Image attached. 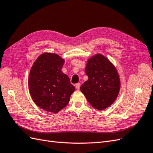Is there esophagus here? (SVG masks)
<instances>
[{
  "label": "esophagus",
  "instance_id": "34e87169",
  "mask_svg": "<svg viewBox=\"0 0 153 153\" xmlns=\"http://www.w3.org/2000/svg\"><path fill=\"white\" fill-rule=\"evenodd\" d=\"M80 86H81V85H80V83H77V84L76 85V89H77V90H79V88H80Z\"/></svg>",
  "mask_w": 153,
  "mask_h": 153
}]
</instances>
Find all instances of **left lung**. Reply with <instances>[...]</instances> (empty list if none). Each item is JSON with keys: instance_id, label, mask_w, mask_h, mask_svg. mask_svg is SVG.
I'll use <instances>...</instances> for the list:
<instances>
[{"instance_id": "8db88e82", "label": "left lung", "mask_w": 153, "mask_h": 153, "mask_svg": "<svg viewBox=\"0 0 153 153\" xmlns=\"http://www.w3.org/2000/svg\"><path fill=\"white\" fill-rule=\"evenodd\" d=\"M85 72L88 79L80 89L89 103L98 110L111 106L120 88L119 76L114 65L102 55L96 54L87 61Z\"/></svg>"}]
</instances>
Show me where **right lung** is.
I'll list each match as a JSON object with an SVG mask.
<instances>
[{
  "mask_svg": "<svg viewBox=\"0 0 153 153\" xmlns=\"http://www.w3.org/2000/svg\"><path fill=\"white\" fill-rule=\"evenodd\" d=\"M64 62V59L57 54L44 53L37 59L30 70V95L34 103L43 110L59 112L67 105L75 91L68 76L61 71Z\"/></svg>",
  "mask_w": 153,
  "mask_h": 153,
  "instance_id": "1",
  "label": "right lung"
}]
</instances>
